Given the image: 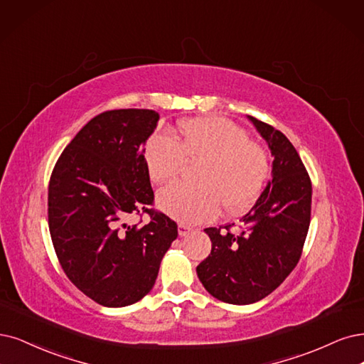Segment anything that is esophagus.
<instances>
[{"instance_id": "34e87169", "label": "esophagus", "mask_w": 364, "mask_h": 364, "mask_svg": "<svg viewBox=\"0 0 364 364\" xmlns=\"http://www.w3.org/2000/svg\"><path fill=\"white\" fill-rule=\"evenodd\" d=\"M191 232H192V228L191 226L183 225V223L178 225V235L180 237H186L187 234H191Z\"/></svg>"}]
</instances>
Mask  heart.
Wrapping results in <instances>:
<instances>
[{
  "label": "heart",
  "instance_id": "heart-1",
  "mask_svg": "<svg viewBox=\"0 0 364 364\" xmlns=\"http://www.w3.org/2000/svg\"><path fill=\"white\" fill-rule=\"evenodd\" d=\"M184 159L199 161L198 184H171L157 195L159 208L183 223H199L216 216L219 205L228 213L247 208L267 177V156L249 141L246 132L220 117L192 118L177 126V141L156 133L146 142L145 164L154 183L177 177Z\"/></svg>",
  "mask_w": 364,
  "mask_h": 364
}]
</instances>
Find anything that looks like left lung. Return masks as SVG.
I'll return each instance as SVG.
<instances>
[{"instance_id":"8db88e82","label":"left lung","mask_w":364,"mask_h":364,"mask_svg":"<svg viewBox=\"0 0 364 364\" xmlns=\"http://www.w3.org/2000/svg\"><path fill=\"white\" fill-rule=\"evenodd\" d=\"M249 121L273 156L272 180L240 219V231L207 228L211 253L196 267L200 284L214 299L252 304L272 294L297 265L311 223L312 183L284 133L255 117Z\"/></svg>"}]
</instances>
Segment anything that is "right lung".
<instances>
[{"mask_svg":"<svg viewBox=\"0 0 364 364\" xmlns=\"http://www.w3.org/2000/svg\"><path fill=\"white\" fill-rule=\"evenodd\" d=\"M160 115L151 109L107 111L77 132L52 171L49 232L72 284L106 307L139 301L156 284L161 258L178 237L177 223L153 203L145 142ZM148 212L144 227L125 223Z\"/></svg>","mask_w":364,"mask_h":364,"instance_id":"add662e5","label":"right lung"}]
</instances>
